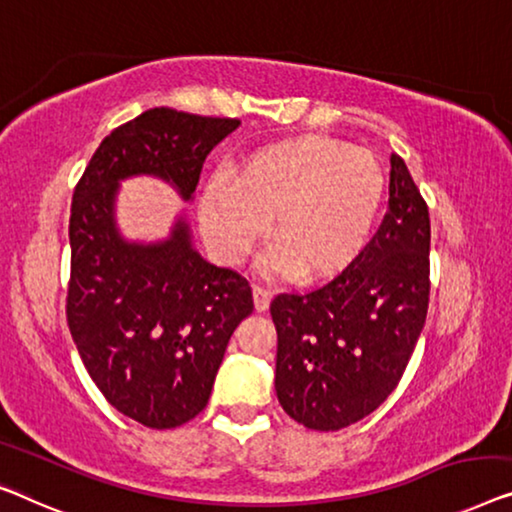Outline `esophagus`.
<instances>
[{
    "label": "esophagus",
    "mask_w": 512,
    "mask_h": 512,
    "mask_svg": "<svg viewBox=\"0 0 512 512\" xmlns=\"http://www.w3.org/2000/svg\"><path fill=\"white\" fill-rule=\"evenodd\" d=\"M270 300H272V293L268 288L263 286H254V307L256 311H265L270 307Z\"/></svg>",
    "instance_id": "esophagus-1"
}]
</instances>
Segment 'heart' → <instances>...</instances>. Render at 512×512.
Listing matches in <instances>:
<instances>
[{"label":"heart","instance_id":"heart-1","mask_svg":"<svg viewBox=\"0 0 512 512\" xmlns=\"http://www.w3.org/2000/svg\"><path fill=\"white\" fill-rule=\"evenodd\" d=\"M385 170L372 152L332 138H295L251 152L233 182L207 184L198 221L214 256L240 263L270 226L272 277L335 279L362 256L379 224Z\"/></svg>","mask_w":512,"mask_h":512}]
</instances>
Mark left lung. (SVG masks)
I'll return each instance as SVG.
<instances>
[{
    "label": "left lung",
    "mask_w": 512,
    "mask_h": 512,
    "mask_svg": "<svg viewBox=\"0 0 512 512\" xmlns=\"http://www.w3.org/2000/svg\"><path fill=\"white\" fill-rule=\"evenodd\" d=\"M427 305L429 210L392 154L388 212L358 261L316 291L272 300L279 404L316 432L369 416L402 379Z\"/></svg>",
    "instance_id": "1"
}]
</instances>
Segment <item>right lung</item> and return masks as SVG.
I'll return each instance as SVG.
<instances>
[{
  "label": "right lung",
  "mask_w": 512,
  "mask_h": 512,
  "mask_svg": "<svg viewBox=\"0 0 512 512\" xmlns=\"http://www.w3.org/2000/svg\"><path fill=\"white\" fill-rule=\"evenodd\" d=\"M238 127L231 117L145 110L101 140L73 191L66 321L96 388L145 427H180L205 409L254 298L242 274L191 247L182 217L164 242L124 240L117 189L131 175H157L191 201L205 157Z\"/></svg>",
  "instance_id": "add662e5"
}]
</instances>
